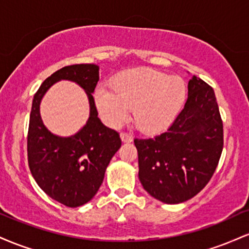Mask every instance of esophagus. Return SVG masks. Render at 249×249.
<instances>
[{
    "label": "esophagus",
    "instance_id": "obj_1",
    "mask_svg": "<svg viewBox=\"0 0 249 249\" xmlns=\"http://www.w3.org/2000/svg\"><path fill=\"white\" fill-rule=\"evenodd\" d=\"M121 138H122V142H131L133 141L132 136L131 134H128L126 132H122L121 133Z\"/></svg>",
    "mask_w": 249,
    "mask_h": 249
}]
</instances>
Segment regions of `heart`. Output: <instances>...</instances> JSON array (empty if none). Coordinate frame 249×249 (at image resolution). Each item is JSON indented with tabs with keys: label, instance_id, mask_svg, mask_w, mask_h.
<instances>
[{
	"label": "heart",
	"instance_id": "obj_1",
	"mask_svg": "<svg viewBox=\"0 0 249 249\" xmlns=\"http://www.w3.org/2000/svg\"><path fill=\"white\" fill-rule=\"evenodd\" d=\"M111 89L101 87L95 91L96 107L104 122L118 126L132 108L136 125L147 133L170 127L187 97L186 84L181 78L148 68L122 71L111 79Z\"/></svg>",
	"mask_w": 249,
	"mask_h": 249
}]
</instances>
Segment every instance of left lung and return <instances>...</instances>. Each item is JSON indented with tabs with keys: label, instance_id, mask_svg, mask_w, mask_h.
I'll use <instances>...</instances> for the list:
<instances>
[{
	"label": "left lung",
	"instance_id": "left-lung-1",
	"mask_svg": "<svg viewBox=\"0 0 249 249\" xmlns=\"http://www.w3.org/2000/svg\"><path fill=\"white\" fill-rule=\"evenodd\" d=\"M187 88L186 104L165 132L134 139L142 187L165 204L186 201L206 186L224 147L214 90L196 76Z\"/></svg>",
	"mask_w": 249,
	"mask_h": 249
}]
</instances>
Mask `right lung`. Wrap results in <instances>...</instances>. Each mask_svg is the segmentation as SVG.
<instances>
[{"label": "right lung", "mask_w": 249, "mask_h": 249, "mask_svg": "<svg viewBox=\"0 0 249 249\" xmlns=\"http://www.w3.org/2000/svg\"><path fill=\"white\" fill-rule=\"evenodd\" d=\"M62 79L75 81L84 88L90 105L87 124L70 137L51 134L42 124L39 113L42 96ZM98 81V65H69L48 77L33 99L28 131L30 172L51 199L68 207L82 206L95 196L108 162L122 146L118 132L105 126L98 118L92 96Z\"/></svg>", "instance_id": "add662e5"}]
</instances>
